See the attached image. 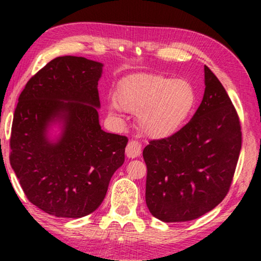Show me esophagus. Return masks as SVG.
Instances as JSON below:
<instances>
[{
	"instance_id": "34e87169",
	"label": "esophagus",
	"mask_w": 261,
	"mask_h": 261,
	"mask_svg": "<svg viewBox=\"0 0 261 261\" xmlns=\"http://www.w3.org/2000/svg\"><path fill=\"white\" fill-rule=\"evenodd\" d=\"M141 154V145L138 141H130L128 142L126 147V155L129 159H134L140 156Z\"/></svg>"
}]
</instances>
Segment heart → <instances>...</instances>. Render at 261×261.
<instances>
[{
	"mask_svg": "<svg viewBox=\"0 0 261 261\" xmlns=\"http://www.w3.org/2000/svg\"><path fill=\"white\" fill-rule=\"evenodd\" d=\"M196 106V91L190 82L163 74H138L122 82L119 103L110 102L115 114L121 108L139 114L142 132L153 139L177 134L188 122Z\"/></svg>",
	"mask_w": 261,
	"mask_h": 261,
	"instance_id": "1",
	"label": "heart"
}]
</instances>
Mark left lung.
I'll list each match as a JSON object with an SVG mask.
<instances>
[{
    "label": "left lung",
    "mask_w": 261,
    "mask_h": 261,
    "mask_svg": "<svg viewBox=\"0 0 261 261\" xmlns=\"http://www.w3.org/2000/svg\"><path fill=\"white\" fill-rule=\"evenodd\" d=\"M205 90L190 122L172 137L152 140L146 204L164 222L198 219L226 197L241 149V127L226 89L204 65Z\"/></svg>",
    "instance_id": "left-lung-1"
}]
</instances>
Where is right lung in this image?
I'll use <instances>...</instances> for the list:
<instances>
[{"mask_svg":"<svg viewBox=\"0 0 261 261\" xmlns=\"http://www.w3.org/2000/svg\"><path fill=\"white\" fill-rule=\"evenodd\" d=\"M103 64L53 59L27 82L14 113L10 165L27 198L42 212L78 219L101 205L128 139L101 129ZM52 125L61 133L52 137Z\"/></svg>","mask_w":261,"mask_h":261,"instance_id":"1","label":"right lung"}]
</instances>
